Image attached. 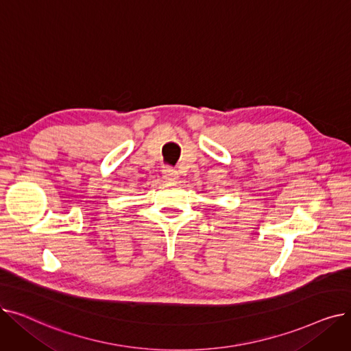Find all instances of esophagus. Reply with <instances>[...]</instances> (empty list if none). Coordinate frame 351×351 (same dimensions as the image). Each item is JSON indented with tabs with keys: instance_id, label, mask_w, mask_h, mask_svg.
Segmentation results:
<instances>
[{
	"instance_id": "34e87169",
	"label": "esophagus",
	"mask_w": 351,
	"mask_h": 351,
	"mask_svg": "<svg viewBox=\"0 0 351 351\" xmlns=\"http://www.w3.org/2000/svg\"><path fill=\"white\" fill-rule=\"evenodd\" d=\"M163 178L166 180H171V182H176L179 179L178 176V171H175L173 168H166L163 169Z\"/></svg>"
}]
</instances>
